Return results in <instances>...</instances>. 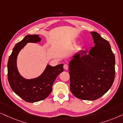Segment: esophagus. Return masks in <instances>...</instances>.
I'll return each mask as SVG.
<instances>
[{
	"label": "esophagus",
	"instance_id": "1",
	"mask_svg": "<svg viewBox=\"0 0 123 123\" xmlns=\"http://www.w3.org/2000/svg\"><path fill=\"white\" fill-rule=\"evenodd\" d=\"M63 68H64V69H65V70H68V65H67V64H65V65H63Z\"/></svg>",
	"mask_w": 123,
	"mask_h": 123
}]
</instances>
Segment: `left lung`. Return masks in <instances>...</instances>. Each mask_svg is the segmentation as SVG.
Wrapping results in <instances>:
<instances>
[{
	"label": "left lung",
	"mask_w": 123,
	"mask_h": 123,
	"mask_svg": "<svg viewBox=\"0 0 123 123\" xmlns=\"http://www.w3.org/2000/svg\"><path fill=\"white\" fill-rule=\"evenodd\" d=\"M95 46L80 51L69 63L70 90L76 98L95 100L111 87L115 79V56L109 42L91 32Z\"/></svg>",
	"instance_id": "left-lung-1"
}]
</instances>
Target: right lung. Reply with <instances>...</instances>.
I'll return each mask as SVG.
<instances>
[{"label":"right lung","mask_w":123,"mask_h":123,"mask_svg":"<svg viewBox=\"0 0 123 123\" xmlns=\"http://www.w3.org/2000/svg\"><path fill=\"white\" fill-rule=\"evenodd\" d=\"M41 38L37 34H28L13 48L8 62V79L12 90L25 101L34 103L44 100L52 92L56 77L63 72V64L56 66L48 65L43 72L36 78L26 79L19 73L17 66V56L27 43H37Z\"/></svg>","instance_id":"obj_1"}]
</instances>
